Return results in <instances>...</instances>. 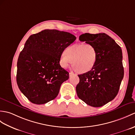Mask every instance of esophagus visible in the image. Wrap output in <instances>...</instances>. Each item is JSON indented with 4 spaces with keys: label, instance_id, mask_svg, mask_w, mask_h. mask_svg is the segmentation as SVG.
Returning a JSON list of instances; mask_svg holds the SVG:
<instances>
[{
    "label": "esophagus",
    "instance_id": "1",
    "mask_svg": "<svg viewBox=\"0 0 135 135\" xmlns=\"http://www.w3.org/2000/svg\"><path fill=\"white\" fill-rule=\"evenodd\" d=\"M70 74V76H71V75H74V73H73V72H70V74Z\"/></svg>",
    "mask_w": 135,
    "mask_h": 135
}]
</instances>
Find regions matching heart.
Segmentation results:
<instances>
[{
  "label": "heart",
  "instance_id": "obj_1",
  "mask_svg": "<svg viewBox=\"0 0 135 135\" xmlns=\"http://www.w3.org/2000/svg\"><path fill=\"white\" fill-rule=\"evenodd\" d=\"M98 52L94 46L84 43L75 44L68 46L61 56V64L67 67L72 60V66L78 73L84 74L95 66Z\"/></svg>",
  "mask_w": 135,
  "mask_h": 135
}]
</instances>
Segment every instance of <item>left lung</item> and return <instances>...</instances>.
<instances>
[{"instance_id":"8db88e82","label":"left lung","mask_w":135,"mask_h":135,"mask_svg":"<svg viewBox=\"0 0 135 135\" xmlns=\"http://www.w3.org/2000/svg\"><path fill=\"white\" fill-rule=\"evenodd\" d=\"M79 40L95 47L98 59L91 71L78 75L77 95L86 104L101 107L112 101L120 89L124 74L122 50L105 33H84Z\"/></svg>"}]
</instances>
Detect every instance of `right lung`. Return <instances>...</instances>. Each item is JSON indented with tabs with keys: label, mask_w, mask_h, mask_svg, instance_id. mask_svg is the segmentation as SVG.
Listing matches in <instances>:
<instances>
[{
	"label": "right lung",
	"mask_w": 135,
	"mask_h": 135,
	"mask_svg": "<svg viewBox=\"0 0 135 135\" xmlns=\"http://www.w3.org/2000/svg\"><path fill=\"white\" fill-rule=\"evenodd\" d=\"M73 34L44 30L31 35L19 55L17 82L23 95L34 104H44L57 96L69 73L59 62L62 52L75 41Z\"/></svg>",
	"instance_id": "obj_1"
}]
</instances>
